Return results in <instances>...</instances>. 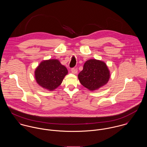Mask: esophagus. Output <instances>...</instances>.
Segmentation results:
<instances>
[{"label": "esophagus", "instance_id": "1", "mask_svg": "<svg viewBox=\"0 0 147 147\" xmlns=\"http://www.w3.org/2000/svg\"><path fill=\"white\" fill-rule=\"evenodd\" d=\"M71 72L74 74H76L78 73V68H71Z\"/></svg>", "mask_w": 147, "mask_h": 147}]
</instances>
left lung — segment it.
Segmentation results:
<instances>
[{"label": "left lung", "mask_w": 147, "mask_h": 147, "mask_svg": "<svg viewBox=\"0 0 147 147\" xmlns=\"http://www.w3.org/2000/svg\"><path fill=\"white\" fill-rule=\"evenodd\" d=\"M78 78L84 87L93 91L108 82L110 72L104 62L89 59L84 63L83 69L79 74Z\"/></svg>", "instance_id": "1"}]
</instances>
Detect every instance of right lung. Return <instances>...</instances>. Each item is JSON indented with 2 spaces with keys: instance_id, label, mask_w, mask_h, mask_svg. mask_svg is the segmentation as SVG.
<instances>
[{
  "instance_id": "1",
  "label": "right lung",
  "mask_w": 147,
  "mask_h": 147,
  "mask_svg": "<svg viewBox=\"0 0 147 147\" xmlns=\"http://www.w3.org/2000/svg\"><path fill=\"white\" fill-rule=\"evenodd\" d=\"M67 69L57 59L43 61L35 71V78L40 86L53 90L62 83Z\"/></svg>"
}]
</instances>
